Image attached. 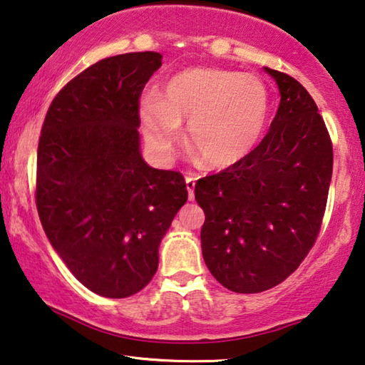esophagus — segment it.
Returning <instances> with one entry per match:
<instances>
[{
    "label": "esophagus",
    "mask_w": 365,
    "mask_h": 365,
    "mask_svg": "<svg viewBox=\"0 0 365 365\" xmlns=\"http://www.w3.org/2000/svg\"><path fill=\"white\" fill-rule=\"evenodd\" d=\"M196 177L195 173H187L185 175V183H187V190H188V198L193 200L195 198V183H196Z\"/></svg>",
    "instance_id": "34e87169"
}]
</instances>
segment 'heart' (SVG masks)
I'll return each mask as SVG.
<instances>
[{"mask_svg":"<svg viewBox=\"0 0 365 365\" xmlns=\"http://www.w3.org/2000/svg\"><path fill=\"white\" fill-rule=\"evenodd\" d=\"M271 94L258 76L216 68H193L173 76L158 99L143 97L141 128L160 158H169L188 123V143L210 167H229L262 143Z\"/></svg>","mask_w":365,"mask_h":365,"instance_id":"1","label":"heart"}]
</instances>
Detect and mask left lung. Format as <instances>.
Masks as SVG:
<instances>
[{
	"mask_svg": "<svg viewBox=\"0 0 365 365\" xmlns=\"http://www.w3.org/2000/svg\"><path fill=\"white\" fill-rule=\"evenodd\" d=\"M281 102L268 135L244 160L198 180L201 250L229 291L257 294L291 276L314 247L325 214L333 146L302 84L264 68Z\"/></svg>",
	"mask_w": 365,
	"mask_h": 365,
	"instance_id": "left-lung-1",
	"label": "left lung"
}]
</instances>
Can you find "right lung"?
Listing matches in <instances>:
<instances>
[{
	"label": "right lung",
	"instance_id": "1",
	"mask_svg": "<svg viewBox=\"0 0 365 365\" xmlns=\"http://www.w3.org/2000/svg\"><path fill=\"white\" fill-rule=\"evenodd\" d=\"M160 65L158 51L97 61L58 92L40 133V222L73 276L103 297L149 284L160 240L188 200L182 173L141 155L140 97Z\"/></svg>",
	"mask_w": 365,
	"mask_h": 365
}]
</instances>
